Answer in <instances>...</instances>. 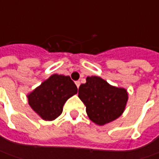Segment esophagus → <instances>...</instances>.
I'll return each mask as SVG.
<instances>
[{
	"instance_id": "1",
	"label": "esophagus",
	"mask_w": 159,
	"mask_h": 159,
	"mask_svg": "<svg viewBox=\"0 0 159 159\" xmlns=\"http://www.w3.org/2000/svg\"><path fill=\"white\" fill-rule=\"evenodd\" d=\"M75 84H76V86H77V88H79L80 87V82L78 80V81H75Z\"/></svg>"
}]
</instances>
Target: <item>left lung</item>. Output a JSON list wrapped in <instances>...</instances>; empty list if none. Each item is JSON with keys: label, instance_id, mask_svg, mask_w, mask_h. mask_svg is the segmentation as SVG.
<instances>
[{"label": "left lung", "instance_id": "1", "mask_svg": "<svg viewBox=\"0 0 159 159\" xmlns=\"http://www.w3.org/2000/svg\"><path fill=\"white\" fill-rule=\"evenodd\" d=\"M79 97L86 106L89 119L100 125L118 119L128 98L125 89L112 87L96 76L88 77L87 82L80 86Z\"/></svg>", "mask_w": 159, "mask_h": 159}]
</instances>
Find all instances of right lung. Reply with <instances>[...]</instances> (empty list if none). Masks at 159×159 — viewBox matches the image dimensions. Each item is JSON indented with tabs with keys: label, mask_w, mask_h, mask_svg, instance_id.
<instances>
[{
	"label": "right lung",
	"mask_w": 159,
	"mask_h": 159,
	"mask_svg": "<svg viewBox=\"0 0 159 159\" xmlns=\"http://www.w3.org/2000/svg\"><path fill=\"white\" fill-rule=\"evenodd\" d=\"M77 92L70 77L53 74L28 95V102L42 119L54 120L61 115L64 102Z\"/></svg>",
	"instance_id": "add662e5"
}]
</instances>
